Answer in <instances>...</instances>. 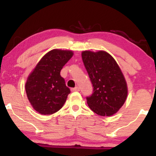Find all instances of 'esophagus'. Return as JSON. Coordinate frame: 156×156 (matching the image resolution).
<instances>
[{"mask_svg": "<svg viewBox=\"0 0 156 156\" xmlns=\"http://www.w3.org/2000/svg\"><path fill=\"white\" fill-rule=\"evenodd\" d=\"M80 90V88L78 87H75L74 88H72V91H79Z\"/></svg>", "mask_w": 156, "mask_h": 156, "instance_id": "esophagus-1", "label": "esophagus"}]
</instances>
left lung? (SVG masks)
I'll use <instances>...</instances> for the list:
<instances>
[{"label":"left lung","instance_id":"1","mask_svg":"<svg viewBox=\"0 0 156 156\" xmlns=\"http://www.w3.org/2000/svg\"><path fill=\"white\" fill-rule=\"evenodd\" d=\"M81 56L94 87L93 94L86 97L88 106L99 115H112L123 106L127 96L122 71L114 58L103 50H86Z\"/></svg>","mask_w":156,"mask_h":156}]
</instances>
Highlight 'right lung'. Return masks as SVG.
<instances>
[{"mask_svg":"<svg viewBox=\"0 0 156 156\" xmlns=\"http://www.w3.org/2000/svg\"><path fill=\"white\" fill-rule=\"evenodd\" d=\"M72 56L71 50H50L28 77L26 83L28 99L34 110L41 114H53L66 101L70 89L66 85L60 72Z\"/></svg>","mask_w":156,"mask_h":156,"instance_id":"1","label":"right lung"}]
</instances>
